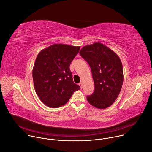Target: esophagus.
I'll use <instances>...</instances> for the list:
<instances>
[{
    "label": "esophagus",
    "instance_id": "esophagus-1",
    "mask_svg": "<svg viewBox=\"0 0 152 152\" xmlns=\"http://www.w3.org/2000/svg\"><path fill=\"white\" fill-rule=\"evenodd\" d=\"M79 86H80V88H82V86H83V83H82V82L79 83Z\"/></svg>",
    "mask_w": 152,
    "mask_h": 152
}]
</instances>
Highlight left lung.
Returning a JSON list of instances; mask_svg holds the SVG:
<instances>
[{"label":"left lung","instance_id":"obj_1","mask_svg":"<svg viewBox=\"0 0 152 152\" xmlns=\"http://www.w3.org/2000/svg\"><path fill=\"white\" fill-rule=\"evenodd\" d=\"M90 65L94 91L86 97L92 106L105 109L116 100L123 82V66L119 56L101 42L85 46L79 52Z\"/></svg>","mask_w":152,"mask_h":152}]
</instances>
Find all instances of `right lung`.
I'll list each match as a JSON object with an SVG mask.
<instances>
[{"label": "right lung", "mask_w": 152, "mask_h": 152, "mask_svg": "<svg viewBox=\"0 0 152 152\" xmlns=\"http://www.w3.org/2000/svg\"><path fill=\"white\" fill-rule=\"evenodd\" d=\"M79 50L80 46L54 44L38 54L32 70L34 88L48 107L63 106L80 88L73 82L69 68Z\"/></svg>", "instance_id": "1"}]
</instances>
